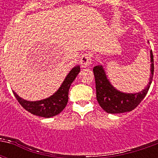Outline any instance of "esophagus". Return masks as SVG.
Segmentation results:
<instances>
[{
    "label": "esophagus",
    "mask_w": 158,
    "mask_h": 158,
    "mask_svg": "<svg viewBox=\"0 0 158 158\" xmlns=\"http://www.w3.org/2000/svg\"><path fill=\"white\" fill-rule=\"evenodd\" d=\"M91 54L84 53L79 59V62L82 68H88L91 64Z\"/></svg>",
    "instance_id": "1"
}]
</instances>
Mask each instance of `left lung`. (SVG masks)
<instances>
[{"label":"left lung","instance_id":"1","mask_svg":"<svg viewBox=\"0 0 158 158\" xmlns=\"http://www.w3.org/2000/svg\"><path fill=\"white\" fill-rule=\"evenodd\" d=\"M151 76L148 85L142 91L135 94H126L117 90L106 79L102 66L94 67L96 99L102 108L107 113H122L135 109L145 98L152 81L154 73L152 51H151Z\"/></svg>","mask_w":158,"mask_h":158}]
</instances>
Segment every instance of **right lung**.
I'll return each mask as SVG.
<instances>
[{"label":"right lung","instance_id":"obj_1","mask_svg":"<svg viewBox=\"0 0 158 158\" xmlns=\"http://www.w3.org/2000/svg\"><path fill=\"white\" fill-rule=\"evenodd\" d=\"M79 71L80 68L79 66L74 67L67 75L58 90L54 95L46 99L37 102H29L20 98L15 92H13V94L19 104L24 109L34 115L43 118H51L56 116L61 113L67 106V103L69 102V88Z\"/></svg>","mask_w":158,"mask_h":158}]
</instances>
